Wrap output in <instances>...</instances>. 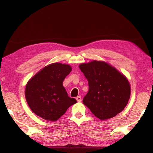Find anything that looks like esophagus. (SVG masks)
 <instances>
[{"instance_id":"1","label":"esophagus","mask_w":153,"mask_h":153,"mask_svg":"<svg viewBox=\"0 0 153 153\" xmlns=\"http://www.w3.org/2000/svg\"><path fill=\"white\" fill-rule=\"evenodd\" d=\"M76 100L77 101V102H81V101H82L81 96H77V97H76Z\"/></svg>"}]
</instances>
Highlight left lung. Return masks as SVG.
Listing matches in <instances>:
<instances>
[{
	"mask_svg": "<svg viewBox=\"0 0 153 153\" xmlns=\"http://www.w3.org/2000/svg\"><path fill=\"white\" fill-rule=\"evenodd\" d=\"M79 69L89 84L82 102L100 120L111 119L123 110L130 96L128 79L104 62L81 64Z\"/></svg>",
	"mask_w": 153,
	"mask_h": 153,
	"instance_id": "left-lung-1",
	"label": "left lung"
}]
</instances>
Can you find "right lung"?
I'll return each mask as SVG.
<instances>
[{"label": "right lung", "instance_id": "1", "mask_svg": "<svg viewBox=\"0 0 153 153\" xmlns=\"http://www.w3.org/2000/svg\"><path fill=\"white\" fill-rule=\"evenodd\" d=\"M71 71V67L68 64L54 63L44 67L28 81L25 96L36 115L55 121L77 102L76 99L68 96L62 85Z\"/></svg>", "mask_w": 153, "mask_h": 153}]
</instances>
